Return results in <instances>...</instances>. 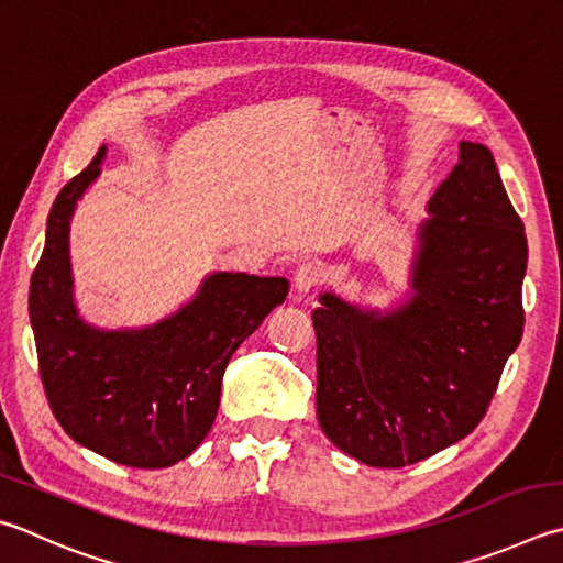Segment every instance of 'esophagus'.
Returning <instances> with one entry per match:
<instances>
[{"instance_id":"34e87169","label":"esophagus","mask_w":563,"mask_h":563,"mask_svg":"<svg viewBox=\"0 0 563 563\" xmlns=\"http://www.w3.org/2000/svg\"><path fill=\"white\" fill-rule=\"evenodd\" d=\"M324 275V268L320 261H302L295 271V290L298 292H310L314 285H320Z\"/></svg>"}]
</instances>
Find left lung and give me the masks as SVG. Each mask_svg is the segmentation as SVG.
I'll use <instances>...</instances> for the list:
<instances>
[{"instance_id":"obj_1","label":"left lung","mask_w":563,"mask_h":563,"mask_svg":"<svg viewBox=\"0 0 563 563\" xmlns=\"http://www.w3.org/2000/svg\"><path fill=\"white\" fill-rule=\"evenodd\" d=\"M428 213L398 308L362 310L322 292L312 312L317 418L372 467L418 463L473 433L525 330V223L493 152L460 142Z\"/></svg>"}]
</instances>
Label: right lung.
Returning a JSON list of instances; mask_svg holds the SVG:
<instances>
[{
    "mask_svg": "<svg viewBox=\"0 0 563 563\" xmlns=\"http://www.w3.org/2000/svg\"><path fill=\"white\" fill-rule=\"evenodd\" d=\"M106 145L58 191L29 285L41 384L60 428L128 467H169L197 451L219 411L231 354L285 300L290 283L211 273L194 300L140 330H100L78 314L68 231L100 175Z\"/></svg>",
    "mask_w": 563,
    "mask_h": 563,
    "instance_id": "obj_1",
    "label": "right lung"
}]
</instances>
